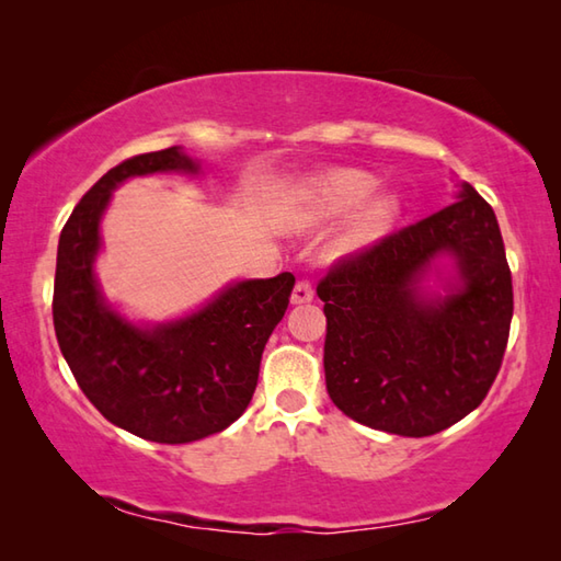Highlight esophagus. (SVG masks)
Returning a JSON list of instances; mask_svg holds the SVG:
<instances>
[{"instance_id":"esophagus-1","label":"esophagus","mask_w":561,"mask_h":561,"mask_svg":"<svg viewBox=\"0 0 561 561\" xmlns=\"http://www.w3.org/2000/svg\"><path fill=\"white\" fill-rule=\"evenodd\" d=\"M314 299V287H311L309 279H299L294 284V291H291V301L294 304H307Z\"/></svg>"}]
</instances>
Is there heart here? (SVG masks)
Instances as JSON below:
<instances>
[{
	"label": "heart",
	"instance_id": "1",
	"mask_svg": "<svg viewBox=\"0 0 561 561\" xmlns=\"http://www.w3.org/2000/svg\"><path fill=\"white\" fill-rule=\"evenodd\" d=\"M378 180L364 170H334L309 187L307 215L309 220H331V217L348 215L364 205L376 193ZM398 217V201L391 195L376 197L356 215L346 234L341 237L339 252H356L381 240L391 232Z\"/></svg>",
	"mask_w": 561,
	"mask_h": 561
}]
</instances>
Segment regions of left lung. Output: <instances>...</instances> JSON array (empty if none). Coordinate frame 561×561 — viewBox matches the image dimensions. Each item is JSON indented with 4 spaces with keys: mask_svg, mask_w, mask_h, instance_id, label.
I'll return each instance as SVG.
<instances>
[{
    "mask_svg": "<svg viewBox=\"0 0 561 561\" xmlns=\"http://www.w3.org/2000/svg\"><path fill=\"white\" fill-rule=\"evenodd\" d=\"M440 251L459 257L463 284L425 302L414 284ZM317 294L327 314V391L356 423L425 438L485 401L515 301L495 210L474 187L462 185L460 201L339 257Z\"/></svg>",
    "mask_w": 561,
    "mask_h": 561,
    "instance_id": "8db88e82",
    "label": "left lung"
}]
</instances>
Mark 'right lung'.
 Listing matches in <instances>:
<instances>
[{
	"label": "right lung",
	"instance_id": "obj_1",
	"mask_svg": "<svg viewBox=\"0 0 561 561\" xmlns=\"http://www.w3.org/2000/svg\"><path fill=\"white\" fill-rule=\"evenodd\" d=\"M165 170L197 165L180 148L133 156L81 197L59 237L51 311L66 364L101 415L138 438L178 445L225 431L250 405L294 274L237 282L205 309L156 329L111 311L93 277L99 220L118 183Z\"/></svg>",
	"mask_w": 561,
	"mask_h": 561
}]
</instances>
